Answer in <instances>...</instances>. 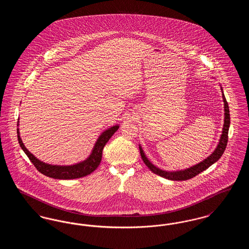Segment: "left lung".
<instances>
[{"instance_id": "1", "label": "left lung", "mask_w": 249, "mask_h": 249, "mask_svg": "<svg viewBox=\"0 0 249 249\" xmlns=\"http://www.w3.org/2000/svg\"><path fill=\"white\" fill-rule=\"evenodd\" d=\"M222 90V98H223V102H224V111H225V118H224V125H223V130H222V134L221 137L219 139V142L216 146V148L214 149L212 154L209 157H207L204 160L201 161L200 163L196 164V165L190 167L188 169L185 170H181V171H176V172H167L163 171L161 169H159L158 167L153 165L148 159L145 157V155L142 151L141 145H139V149H140V153L142 157V160L144 162V164L148 167V169L151 170V172H153L156 175L161 177V178L169 179V180H174V181H183V180H188L190 178L196 177L197 175H199L201 172H203L204 170H206L207 168H209L210 166L213 164L214 162H216L220 157L223 155L225 151L226 146H227V142H228V133H229V128H230V109L228 103L226 101L225 96L223 94V89L221 88Z\"/></svg>"}]
</instances>
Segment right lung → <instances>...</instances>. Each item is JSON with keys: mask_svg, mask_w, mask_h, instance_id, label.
Returning a JSON list of instances; mask_svg holds the SVG:
<instances>
[{"mask_svg": "<svg viewBox=\"0 0 249 249\" xmlns=\"http://www.w3.org/2000/svg\"><path fill=\"white\" fill-rule=\"evenodd\" d=\"M119 125L113 126L107 130H105L97 139V142H95L94 147L92 149V152L89 156L88 159H86L83 161L73 164V165H52L45 163L41 160H39L36 156L32 154L24 145L23 142L19 135V130L18 128V140L20 144V147L22 148L25 154L28 156L30 160L33 162V164L36 166V169L43 175L47 176L48 178H55V179H75V178H84L88 175H90L93 171L97 169V167L100 165L102 160V154L103 149L109 139L113 136V134L119 130Z\"/></svg>", "mask_w": 249, "mask_h": 249, "instance_id": "1", "label": "right lung"}]
</instances>
